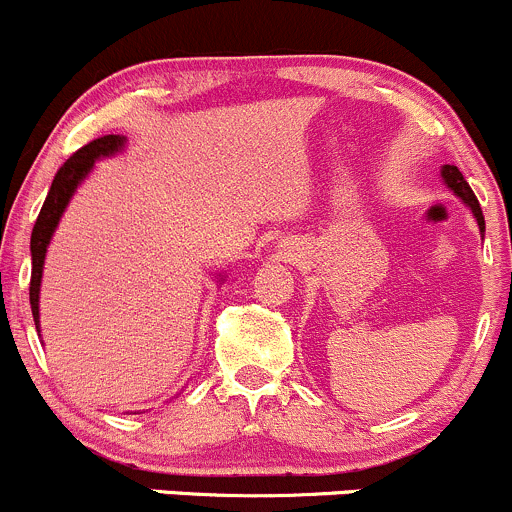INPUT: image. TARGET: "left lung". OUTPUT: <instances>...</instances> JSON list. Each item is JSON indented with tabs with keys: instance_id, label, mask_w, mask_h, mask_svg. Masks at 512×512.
Masks as SVG:
<instances>
[{
	"instance_id": "8db88e82",
	"label": "left lung",
	"mask_w": 512,
	"mask_h": 512,
	"mask_svg": "<svg viewBox=\"0 0 512 512\" xmlns=\"http://www.w3.org/2000/svg\"><path fill=\"white\" fill-rule=\"evenodd\" d=\"M441 179H444V184L449 186L451 191H454L456 196H459L461 201H464L466 206L471 208V213L476 215V220H478V228H481V233H483V230H486V220H483L481 203H478V198L473 196L471 186L466 184L464 174H461V171L456 169V166H451V164H444V166H441Z\"/></svg>"
}]
</instances>
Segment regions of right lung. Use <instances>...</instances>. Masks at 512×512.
<instances>
[{
  "mask_svg": "<svg viewBox=\"0 0 512 512\" xmlns=\"http://www.w3.org/2000/svg\"><path fill=\"white\" fill-rule=\"evenodd\" d=\"M125 147V137L120 134H105V137L93 139L85 147H80L66 164L58 169V174L53 176L51 191H48L46 201H43L39 218H36L34 230H31V284H29V301H31V314H34L36 331L39 328V292H41V274H43V260H46L48 242L53 238V230H56L58 220H61L63 211H66L68 201L73 198L75 188L80 186V181L90 174V169L95 166V161L102 157H112L120 149Z\"/></svg>",
  "mask_w": 512,
  "mask_h": 512,
  "instance_id": "obj_1",
  "label": "right lung"
}]
</instances>
